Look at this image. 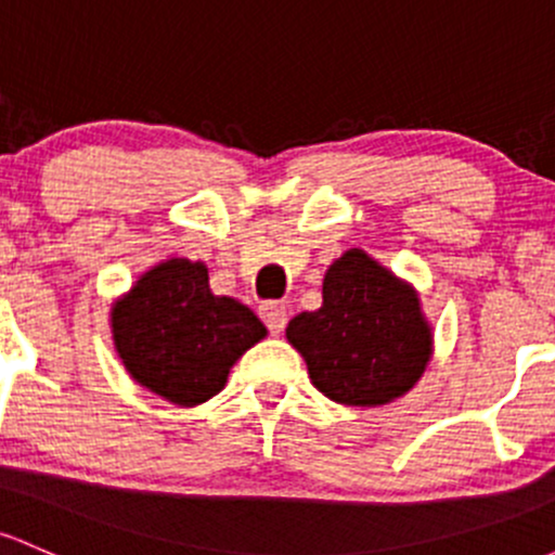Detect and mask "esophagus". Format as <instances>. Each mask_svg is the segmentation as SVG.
Returning <instances> with one entry per match:
<instances>
[{"mask_svg": "<svg viewBox=\"0 0 555 555\" xmlns=\"http://www.w3.org/2000/svg\"><path fill=\"white\" fill-rule=\"evenodd\" d=\"M258 313H260L262 324H266L273 335H279V332L287 326V306H284V302H279V300L260 302Z\"/></svg>", "mask_w": 555, "mask_h": 555, "instance_id": "34e87169", "label": "esophagus"}]
</instances>
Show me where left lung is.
<instances>
[{"instance_id": "8db88e82", "label": "left lung", "mask_w": 555, "mask_h": 555, "mask_svg": "<svg viewBox=\"0 0 555 555\" xmlns=\"http://www.w3.org/2000/svg\"><path fill=\"white\" fill-rule=\"evenodd\" d=\"M313 385L337 404L377 406L423 375L430 326L410 284L361 249H348L324 276V302L287 326Z\"/></svg>"}]
</instances>
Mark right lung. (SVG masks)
<instances>
[{
	"label": "right lung",
	"mask_w": 555,
	"mask_h": 555,
	"mask_svg": "<svg viewBox=\"0 0 555 555\" xmlns=\"http://www.w3.org/2000/svg\"><path fill=\"white\" fill-rule=\"evenodd\" d=\"M111 322L127 372L180 406L220 393L238 356L266 337L247 306L209 293L207 268L185 258L143 273Z\"/></svg>",
	"instance_id": "add662e5"
}]
</instances>
